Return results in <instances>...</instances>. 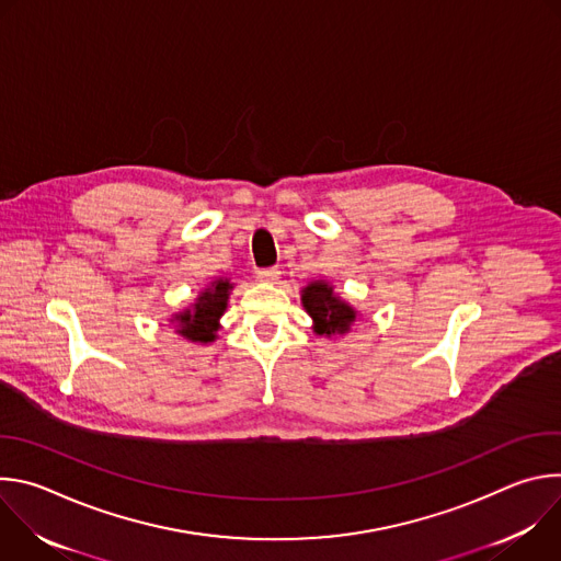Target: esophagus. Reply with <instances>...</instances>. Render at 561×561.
<instances>
[{"mask_svg": "<svg viewBox=\"0 0 561 561\" xmlns=\"http://www.w3.org/2000/svg\"><path fill=\"white\" fill-rule=\"evenodd\" d=\"M255 277L264 284H275L279 279V271L277 268H260V271H255Z\"/></svg>", "mask_w": 561, "mask_h": 561, "instance_id": "1", "label": "esophagus"}]
</instances>
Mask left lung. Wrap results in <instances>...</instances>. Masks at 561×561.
Segmentation results:
<instances>
[{"mask_svg":"<svg viewBox=\"0 0 561 561\" xmlns=\"http://www.w3.org/2000/svg\"><path fill=\"white\" fill-rule=\"evenodd\" d=\"M301 304L312 317V331L317 335H344L357 319V310L340 299L324 279H314L301 290Z\"/></svg>","mask_w":561,"mask_h":561,"instance_id":"1","label":"left lung"}]
</instances>
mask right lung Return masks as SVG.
Returning a JSON list of instances; mask_svg holds the SVG:
<instances>
[{"label": "right lung", "instance_id": "obj_1", "mask_svg": "<svg viewBox=\"0 0 561 561\" xmlns=\"http://www.w3.org/2000/svg\"><path fill=\"white\" fill-rule=\"evenodd\" d=\"M232 290L230 279H215L210 286H206L195 304L178 314H173L171 322L178 324V333L188 342L210 344L217 340L219 331V317L224 314L228 306V295Z\"/></svg>", "mask_w": 561, "mask_h": 561}]
</instances>
